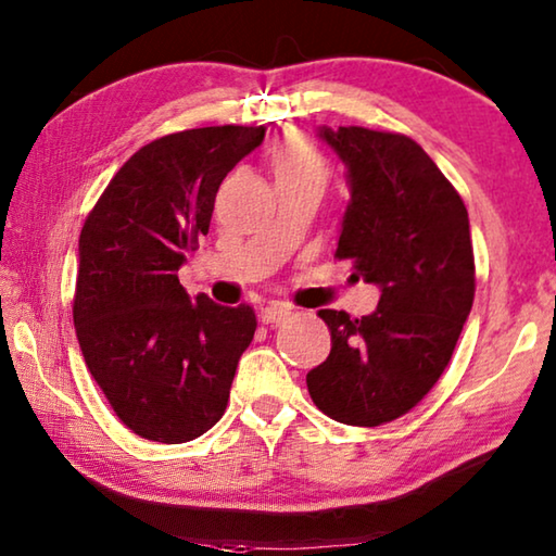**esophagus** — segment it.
<instances>
[{"label":"esophagus","instance_id":"obj_1","mask_svg":"<svg viewBox=\"0 0 556 556\" xmlns=\"http://www.w3.org/2000/svg\"><path fill=\"white\" fill-rule=\"evenodd\" d=\"M289 306H285V304H267V306H262V321L264 325H279V321H285L287 317H289Z\"/></svg>","mask_w":556,"mask_h":556}]
</instances>
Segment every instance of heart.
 Segmentation results:
<instances>
[{
  "label": "heart",
  "mask_w": 556,
  "mask_h": 556,
  "mask_svg": "<svg viewBox=\"0 0 556 556\" xmlns=\"http://www.w3.org/2000/svg\"><path fill=\"white\" fill-rule=\"evenodd\" d=\"M275 179H321L325 181V160L304 137H287L271 152Z\"/></svg>",
  "instance_id": "heart-1"
}]
</instances>
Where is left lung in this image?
Masks as SVG:
<instances>
[{
    "label": "left lung",
    "instance_id": "8db88e82",
    "mask_svg": "<svg viewBox=\"0 0 556 556\" xmlns=\"http://www.w3.org/2000/svg\"><path fill=\"white\" fill-rule=\"evenodd\" d=\"M346 169L337 256L379 287L371 314L321 309L327 362L306 375L327 417L379 427L417 407L442 377L475 302V254L462 197L417 142L364 127H317Z\"/></svg>",
    "mask_w": 556,
    "mask_h": 556
}]
</instances>
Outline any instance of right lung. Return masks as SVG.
I'll use <instances>...</instances> for the list:
<instances>
[{
  "instance_id": "right-lung-1",
  "label": "right lung",
  "mask_w": 556,
  "mask_h": 556,
  "mask_svg": "<svg viewBox=\"0 0 556 556\" xmlns=\"http://www.w3.org/2000/svg\"><path fill=\"white\" fill-rule=\"evenodd\" d=\"M264 127H202L131 154L79 235L74 329L117 417L162 444L222 419L256 317L250 306L194 300L177 271L210 231L227 172L264 142Z\"/></svg>"
}]
</instances>
